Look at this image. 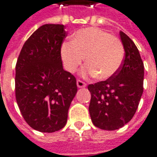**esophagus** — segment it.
Segmentation results:
<instances>
[{"label": "esophagus", "instance_id": "1", "mask_svg": "<svg viewBox=\"0 0 157 157\" xmlns=\"http://www.w3.org/2000/svg\"><path fill=\"white\" fill-rule=\"evenodd\" d=\"M77 85H78V88H84V87L86 86V83H85L84 81L80 80V79H78L77 80Z\"/></svg>", "mask_w": 157, "mask_h": 157}]
</instances>
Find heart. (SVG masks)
Segmentation results:
<instances>
[{"label":"heart","instance_id":"b5f03b06","mask_svg":"<svg viewBox=\"0 0 157 157\" xmlns=\"http://www.w3.org/2000/svg\"><path fill=\"white\" fill-rule=\"evenodd\" d=\"M124 54L121 40L96 27L78 31L72 42H65L60 47V56L68 72H76L85 57L88 65L83 74H97L99 79H108L119 71Z\"/></svg>","mask_w":157,"mask_h":157}]
</instances>
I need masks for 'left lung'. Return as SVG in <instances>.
<instances>
[{
    "label": "left lung",
    "instance_id": "8db88e82",
    "mask_svg": "<svg viewBox=\"0 0 157 157\" xmlns=\"http://www.w3.org/2000/svg\"><path fill=\"white\" fill-rule=\"evenodd\" d=\"M120 36L125 56L119 71L107 80L88 85L90 115L102 130H116L130 121L144 90V62L138 48L121 31Z\"/></svg>",
    "mask_w": 157,
    "mask_h": 157
}]
</instances>
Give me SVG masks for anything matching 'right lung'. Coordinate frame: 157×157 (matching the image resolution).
I'll list each match as a JSON object with an SVG mask.
<instances>
[{
  "mask_svg": "<svg viewBox=\"0 0 157 157\" xmlns=\"http://www.w3.org/2000/svg\"><path fill=\"white\" fill-rule=\"evenodd\" d=\"M67 35L63 25H42L25 41L16 63V101L27 124L41 132L64 127L78 90L76 78L62 67Z\"/></svg>",
  "mask_w": 157,
  "mask_h": 157,
  "instance_id": "obj_1",
  "label": "right lung"
}]
</instances>
